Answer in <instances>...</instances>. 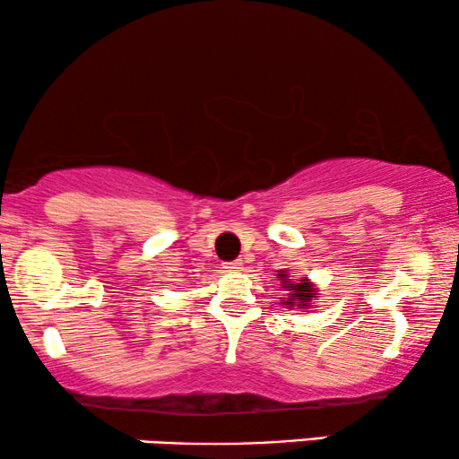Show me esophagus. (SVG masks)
I'll use <instances>...</instances> for the list:
<instances>
[{
  "instance_id": "1",
  "label": "esophagus",
  "mask_w": 459,
  "mask_h": 459,
  "mask_svg": "<svg viewBox=\"0 0 459 459\" xmlns=\"http://www.w3.org/2000/svg\"><path fill=\"white\" fill-rule=\"evenodd\" d=\"M223 270L225 272H240L242 270V261L240 259L228 261V264H223Z\"/></svg>"
}]
</instances>
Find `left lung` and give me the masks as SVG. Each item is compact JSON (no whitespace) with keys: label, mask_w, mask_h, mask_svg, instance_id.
Returning <instances> with one entry per match:
<instances>
[{"label":"left lung","mask_w":459,"mask_h":459,"mask_svg":"<svg viewBox=\"0 0 459 459\" xmlns=\"http://www.w3.org/2000/svg\"><path fill=\"white\" fill-rule=\"evenodd\" d=\"M278 278H281L282 287L289 290V297H287V299L282 301V306H287L289 309H290V307L306 309V307H307V303L312 301L314 297L318 295L316 287H314V284L309 282L307 278H301V281L293 282V281H290V276H289L287 272H281V273H278Z\"/></svg>","instance_id":"8db88e82"}]
</instances>
